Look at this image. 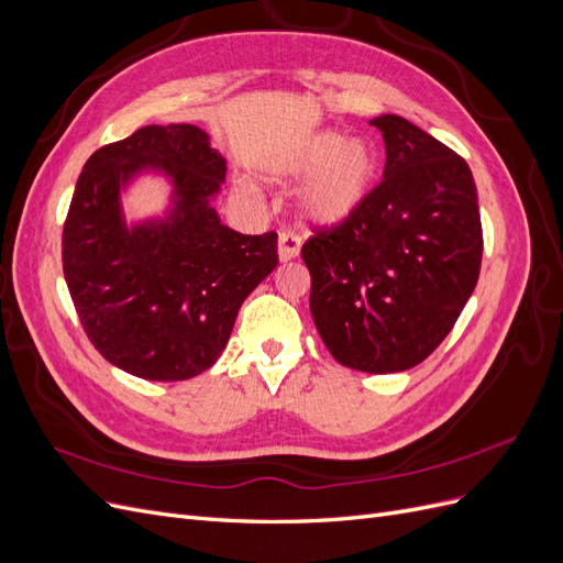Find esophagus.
Masks as SVG:
<instances>
[{
  "label": "esophagus",
  "instance_id": "1",
  "mask_svg": "<svg viewBox=\"0 0 563 563\" xmlns=\"http://www.w3.org/2000/svg\"><path fill=\"white\" fill-rule=\"evenodd\" d=\"M300 253V234L284 230L279 232V258L282 261H294Z\"/></svg>",
  "mask_w": 563,
  "mask_h": 563
}]
</instances>
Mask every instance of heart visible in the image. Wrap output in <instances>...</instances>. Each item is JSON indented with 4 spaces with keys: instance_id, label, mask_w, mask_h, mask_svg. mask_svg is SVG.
I'll return each mask as SVG.
<instances>
[{
    "instance_id": "1",
    "label": "heart",
    "mask_w": 563,
    "mask_h": 563,
    "mask_svg": "<svg viewBox=\"0 0 563 563\" xmlns=\"http://www.w3.org/2000/svg\"><path fill=\"white\" fill-rule=\"evenodd\" d=\"M312 176L302 192V209L314 223H343L368 197L378 176V152L364 139L345 141L335 131L305 139L284 166V176Z\"/></svg>"
}]
</instances>
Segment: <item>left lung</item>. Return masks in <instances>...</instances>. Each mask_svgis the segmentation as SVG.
<instances>
[{
	"mask_svg": "<svg viewBox=\"0 0 563 563\" xmlns=\"http://www.w3.org/2000/svg\"><path fill=\"white\" fill-rule=\"evenodd\" d=\"M383 133L385 172L343 223L302 244L310 312L333 360L366 373L413 368L439 347L482 267V218L470 166L397 114Z\"/></svg>",
	"mask_w": 563,
	"mask_h": 563,
	"instance_id": "obj_1",
	"label": "left lung"
}]
</instances>
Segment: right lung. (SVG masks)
Here are the masks:
<instances>
[{"label": "right lung", "instance_id": "obj_1", "mask_svg": "<svg viewBox=\"0 0 563 563\" xmlns=\"http://www.w3.org/2000/svg\"><path fill=\"white\" fill-rule=\"evenodd\" d=\"M143 170L175 185L166 219L129 229L118 195ZM225 159L192 124L143 126L84 164L63 225V275L93 347L145 380L216 364L246 296L277 267V232L220 223L211 199Z\"/></svg>", "mask_w": 563, "mask_h": 563}]
</instances>
